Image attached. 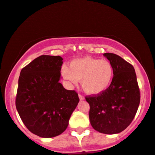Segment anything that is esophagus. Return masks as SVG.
Returning a JSON list of instances; mask_svg holds the SVG:
<instances>
[{
	"mask_svg": "<svg viewBox=\"0 0 155 155\" xmlns=\"http://www.w3.org/2000/svg\"><path fill=\"white\" fill-rule=\"evenodd\" d=\"M79 100H84V97L83 95H81V94H79Z\"/></svg>",
	"mask_w": 155,
	"mask_h": 155,
	"instance_id": "obj_1",
	"label": "esophagus"
}]
</instances>
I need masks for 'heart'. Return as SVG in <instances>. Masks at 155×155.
Returning a JSON list of instances; mask_svg holds the SVG:
<instances>
[{"label": "heart", "instance_id": "heart-1", "mask_svg": "<svg viewBox=\"0 0 155 155\" xmlns=\"http://www.w3.org/2000/svg\"><path fill=\"white\" fill-rule=\"evenodd\" d=\"M61 72L70 84L76 85L78 81H81L83 90L89 95L105 92L113 77V68L109 61L89 57L74 60L69 68L63 66Z\"/></svg>", "mask_w": 155, "mask_h": 155}]
</instances>
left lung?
<instances>
[{
	"instance_id": "1",
	"label": "left lung",
	"mask_w": 155,
	"mask_h": 155,
	"mask_svg": "<svg viewBox=\"0 0 155 155\" xmlns=\"http://www.w3.org/2000/svg\"><path fill=\"white\" fill-rule=\"evenodd\" d=\"M103 55L113 66V77L105 92L86 97L90 106L89 120L93 128L100 133L118 134L135 117L140 102V91L131 64L114 53Z\"/></svg>"
}]
</instances>
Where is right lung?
I'll return each mask as SVG.
<instances>
[{"label":"right lung","instance_id":"obj_1","mask_svg":"<svg viewBox=\"0 0 155 155\" xmlns=\"http://www.w3.org/2000/svg\"><path fill=\"white\" fill-rule=\"evenodd\" d=\"M62 64L61 56L40 55L22 68L18 78L16 110L28 130L42 138L62 134L79 102L75 91L59 82Z\"/></svg>","mask_w":155,"mask_h":155}]
</instances>
